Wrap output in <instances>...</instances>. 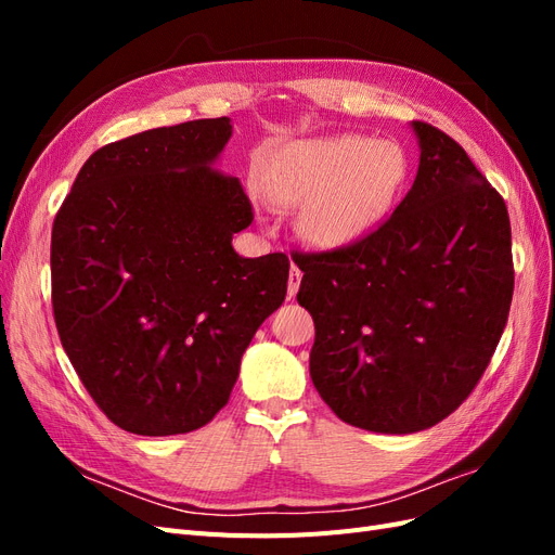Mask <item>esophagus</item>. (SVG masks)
Masks as SVG:
<instances>
[{
    "label": "esophagus",
    "instance_id": "obj_1",
    "mask_svg": "<svg viewBox=\"0 0 555 555\" xmlns=\"http://www.w3.org/2000/svg\"><path fill=\"white\" fill-rule=\"evenodd\" d=\"M300 280H304V273L298 271V266H294V263H292V271H289V284H287V294H289V298H294V296H296V292H298V287H300Z\"/></svg>",
    "mask_w": 555,
    "mask_h": 555
}]
</instances>
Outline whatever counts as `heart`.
I'll list each match as a JSON object with an SVG mask.
<instances>
[{
    "label": "heart",
    "mask_w": 555,
    "mask_h": 555,
    "mask_svg": "<svg viewBox=\"0 0 555 555\" xmlns=\"http://www.w3.org/2000/svg\"><path fill=\"white\" fill-rule=\"evenodd\" d=\"M405 173L400 145L338 133L284 147L268 169L266 190L282 206H300L304 238L340 247L382 220Z\"/></svg>",
    "instance_id": "heart-1"
}]
</instances>
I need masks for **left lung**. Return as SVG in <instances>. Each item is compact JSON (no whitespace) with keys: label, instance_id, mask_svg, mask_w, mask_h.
Segmentation results:
<instances>
[{"label":"left lung","instance_id":"8db88e82","mask_svg":"<svg viewBox=\"0 0 555 555\" xmlns=\"http://www.w3.org/2000/svg\"><path fill=\"white\" fill-rule=\"evenodd\" d=\"M412 127L422 159L393 215L349 245L292 251L314 389L345 424L398 435L475 391L514 294L505 198L444 131Z\"/></svg>","mask_w":555,"mask_h":555}]
</instances>
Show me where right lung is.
<instances>
[{
	"instance_id": "obj_1",
	"label": "right lung",
	"mask_w": 555,
	"mask_h": 555,
	"mask_svg": "<svg viewBox=\"0 0 555 555\" xmlns=\"http://www.w3.org/2000/svg\"><path fill=\"white\" fill-rule=\"evenodd\" d=\"M229 139V117H212L108 143L55 215L60 340L122 430L162 438L212 422L251 335L287 296V255L231 247L255 212L238 178L210 169Z\"/></svg>"
}]
</instances>
